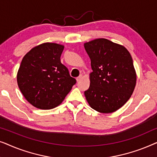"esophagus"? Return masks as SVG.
Segmentation results:
<instances>
[{"mask_svg": "<svg viewBox=\"0 0 157 157\" xmlns=\"http://www.w3.org/2000/svg\"><path fill=\"white\" fill-rule=\"evenodd\" d=\"M82 78H83V75H80V76H79L78 77V78H76L77 82H78V81H80Z\"/></svg>", "mask_w": 157, "mask_h": 157, "instance_id": "1", "label": "esophagus"}]
</instances>
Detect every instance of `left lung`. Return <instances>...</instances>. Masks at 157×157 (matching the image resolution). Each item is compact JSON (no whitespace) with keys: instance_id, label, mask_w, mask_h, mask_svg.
<instances>
[{"instance_id":"obj_1","label":"left lung","mask_w":157,"mask_h":157,"mask_svg":"<svg viewBox=\"0 0 157 157\" xmlns=\"http://www.w3.org/2000/svg\"><path fill=\"white\" fill-rule=\"evenodd\" d=\"M84 48L93 71L84 92L87 102L98 112H114L127 102L136 86L132 56L124 46L106 38L86 42Z\"/></svg>"}]
</instances>
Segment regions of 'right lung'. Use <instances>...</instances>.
Segmentation results:
<instances>
[{
  "instance_id": "right-lung-1",
  "label": "right lung",
  "mask_w": 157,
  "mask_h": 157,
  "mask_svg": "<svg viewBox=\"0 0 157 157\" xmlns=\"http://www.w3.org/2000/svg\"><path fill=\"white\" fill-rule=\"evenodd\" d=\"M64 46L44 43L23 58L17 73L21 93L34 107L51 109L60 105L76 81L61 62Z\"/></svg>"
}]
</instances>
